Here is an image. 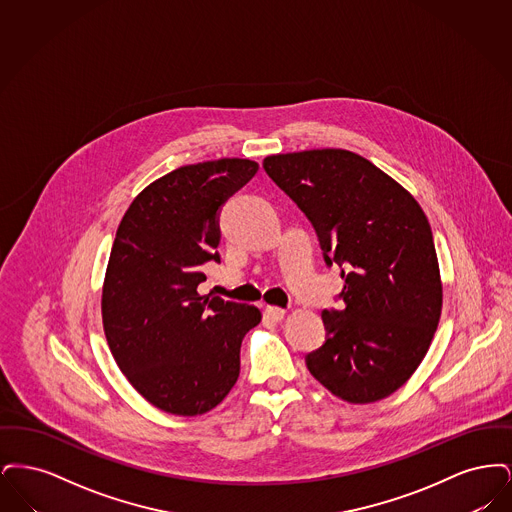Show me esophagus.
Listing matches in <instances>:
<instances>
[{"instance_id":"esophagus-1","label":"esophagus","mask_w":512,"mask_h":512,"mask_svg":"<svg viewBox=\"0 0 512 512\" xmlns=\"http://www.w3.org/2000/svg\"><path fill=\"white\" fill-rule=\"evenodd\" d=\"M265 317L268 320H272V322H280V320H284V317H286V311L280 309V307H267L265 309Z\"/></svg>"}]
</instances>
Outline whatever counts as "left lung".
I'll return each mask as SVG.
<instances>
[{
  "label": "left lung",
  "instance_id": "8db88e82",
  "mask_svg": "<svg viewBox=\"0 0 512 512\" xmlns=\"http://www.w3.org/2000/svg\"><path fill=\"white\" fill-rule=\"evenodd\" d=\"M268 176L311 220L345 303L322 311L326 341L309 372L347 403H374L411 376L438 328L441 278L432 228L401 184L347 149L268 155Z\"/></svg>",
  "mask_w": 512,
  "mask_h": 512
}]
</instances>
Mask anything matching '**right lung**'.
<instances>
[{
	"label": "right lung",
	"instance_id": "right-lung-1",
	"mask_svg": "<svg viewBox=\"0 0 512 512\" xmlns=\"http://www.w3.org/2000/svg\"><path fill=\"white\" fill-rule=\"evenodd\" d=\"M257 171L249 159L180 167L136 195L117 228L101 293L105 338L134 390L165 413L215 409L261 322L253 305L197 293L201 267L220 263V207Z\"/></svg>",
	"mask_w": 512,
	"mask_h": 512
}]
</instances>
